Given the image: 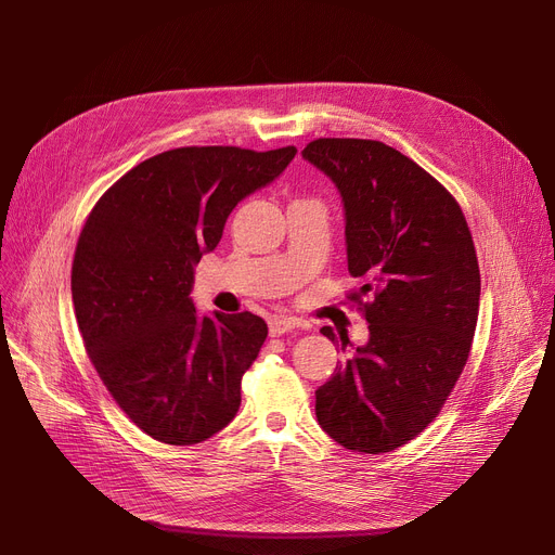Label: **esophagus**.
Wrapping results in <instances>:
<instances>
[{
	"instance_id": "esophagus-1",
	"label": "esophagus",
	"mask_w": 555,
	"mask_h": 555,
	"mask_svg": "<svg viewBox=\"0 0 555 555\" xmlns=\"http://www.w3.org/2000/svg\"><path fill=\"white\" fill-rule=\"evenodd\" d=\"M297 319L295 317H285V314H274L268 319V328L272 337H279L283 333H289L293 328H297Z\"/></svg>"
}]
</instances>
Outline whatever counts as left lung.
Returning a JSON list of instances; mask_svg holds the SVG:
<instances>
[{
    "label": "left lung",
    "mask_w": 555,
    "mask_h": 555,
    "mask_svg": "<svg viewBox=\"0 0 555 555\" xmlns=\"http://www.w3.org/2000/svg\"><path fill=\"white\" fill-rule=\"evenodd\" d=\"M304 157L341 193L348 272L364 281L348 299L369 322V344L314 391L317 421L346 450L391 452L439 416L468 362L481 293L473 233L454 195L383 141L322 137Z\"/></svg>",
    "instance_id": "obj_1"
}]
</instances>
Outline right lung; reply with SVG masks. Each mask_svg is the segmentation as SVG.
I'll list each match as a JSON object with an SVG mask.
<instances>
[{"label": "right lung", "mask_w": 555, "mask_h": 555, "mask_svg": "<svg viewBox=\"0 0 555 555\" xmlns=\"http://www.w3.org/2000/svg\"><path fill=\"white\" fill-rule=\"evenodd\" d=\"M295 155V145L159 153L116 180L80 229L72 299L85 351L114 402L159 443H202L238 412L268 324L247 310L199 317L193 266L216 249L233 207Z\"/></svg>", "instance_id": "obj_1"}]
</instances>
